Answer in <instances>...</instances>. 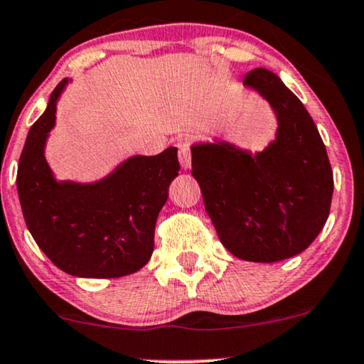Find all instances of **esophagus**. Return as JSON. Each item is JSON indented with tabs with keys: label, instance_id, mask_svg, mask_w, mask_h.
<instances>
[{
	"label": "esophagus",
	"instance_id": "1",
	"mask_svg": "<svg viewBox=\"0 0 364 364\" xmlns=\"http://www.w3.org/2000/svg\"><path fill=\"white\" fill-rule=\"evenodd\" d=\"M178 151H179V163L185 169L191 166V140L190 139H179L178 140Z\"/></svg>",
	"mask_w": 364,
	"mask_h": 364
}]
</instances>
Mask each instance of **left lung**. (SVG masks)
I'll list each match as a JSON object with an SVG mask.
<instances>
[{
    "mask_svg": "<svg viewBox=\"0 0 364 364\" xmlns=\"http://www.w3.org/2000/svg\"><path fill=\"white\" fill-rule=\"evenodd\" d=\"M244 85L274 108L277 140L254 156L225 142L193 146L191 174L225 249L277 262L305 251L326 225L334 176L312 117L277 74L252 69Z\"/></svg>",
    "mask_w": 364,
    "mask_h": 364,
    "instance_id": "1",
    "label": "left lung"
}]
</instances>
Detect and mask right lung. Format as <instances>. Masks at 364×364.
Instances as JSON below:
<instances>
[{
	"label": "right lung",
	"instance_id": "right-lung-1",
	"mask_svg": "<svg viewBox=\"0 0 364 364\" xmlns=\"http://www.w3.org/2000/svg\"><path fill=\"white\" fill-rule=\"evenodd\" d=\"M68 80L30 129L21 151L16 188L25 224L59 269L81 278L132 274L151 259L154 229L178 176V149L135 156L95 185L57 183L43 157L55 122V102Z\"/></svg>",
	"mask_w": 364,
	"mask_h": 364
}]
</instances>
